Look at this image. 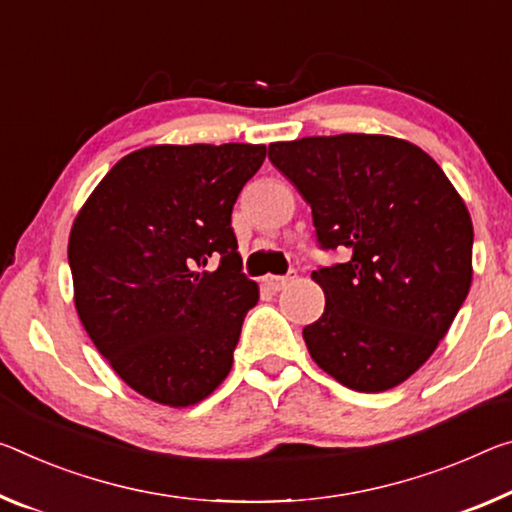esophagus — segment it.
Returning a JSON list of instances; mask_svg holds the SVG:
<instances>
[{"instance_id":"1","label":"esophagus","mask_w":512,"mask_h":512,"mask_svg":"<svg viewBox=\"0 0 512 512\" xmlns=\"http://www.w3.org/2000/svg\"><path fill=\"white\" fill-rule=\"evenodd\" d=\"M294 278H296V273H289V275H266V278H264L262 282L266 285V289L282 291Z\"/></svg>"}]
</instances>
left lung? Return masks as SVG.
<instances>
[{
	"mask_svg": "<svg viewBox=\"0 0 512 512\" xmlns=\"http://www.w3.org/2000/svg\"><path fill=\"white\" fill-rule=\"evenodd\" d=\"M271 164L312 207L323 248L344 264L312 271L326 294L303 328L312 360L355 392H387L435 353L472 287L465 200L419 145L385 134L269 145Z\"/></svg>",
	"mask_w": 512,
	"mask_h": 512,
	"instance_id": "obj_1",
	"label": "left lung"
}]
</instances>
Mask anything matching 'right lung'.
I'll return each instance as SVG.
<instances>
[{
    "label": "right lung",
    "instance_id": "1",
    "mask_svg": "<svg viewBox=\"0 0 512 512\" xmlns=\"http://www.w3.org/2000/svg\"><path fill=\"white\" fill-rule=\"evenodd\" d=\"M266 145H148L113 166L68 239L79 321L125 383L168 408L232 369L259 287L241 273L232 207Z\"/></svg>",
    "mask_w": 512,
    "mask_h": 512
}]
</instances>
